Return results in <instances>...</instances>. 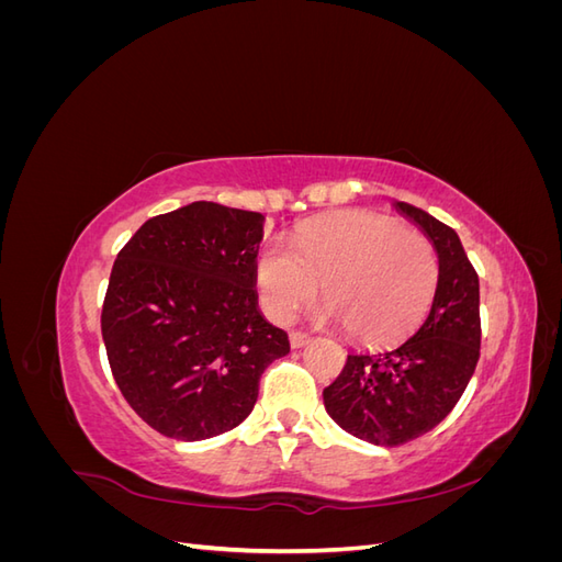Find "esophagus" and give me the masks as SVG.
<instances>
[{"label":"esophagus","mask_w":562,"mask_h":562,"mask_svg":"<svg viewBox=\"0 0 562 562\" xmlns=\"http://www.w3.org/2000/svg\"><path fill=\"white\" fill-rule=\"evenodd\" d=\"M307 342H310V335H304V333H291V347H293V349H302Z\"/></svg>","instance_id":"obj_1"}]
</instances>
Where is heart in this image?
Returning a JSON list of instances; mask_svg holds the SVG:
<instances>
[{
    "label": "heart",
    "instance_id": "b5f03b06",
    "mask_svg": "<svg viewBox=\"0 0 562 562\" xmlns=\"http://www.w3.org/2000/svg\"><path fill=\"white\" fill-rule=\"evenodd\" d=\"M255 277L269 318L288 321L323 283V318L342 321L359 342L389 345L427 312L438 262L431 244L396 220L347 213L302 227L291 248L267 246Z\"/></svg>",
    "mask_w": 562,
    "mask_h": 562
}]
</instances>
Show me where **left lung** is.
Returning <instances> with one entry per match:
<instances>
[{"label":"left lung","mask_w":562,"mask_h":562,"mask_svg":"<svg viewBox=\"0 0 562 562\" xmlns=\"http://www.w3.org/2000/svg\"><path fill=\"white\" fill-rule=\"evenodd\" d=\"M394 206L427 234L438 255L429 316L394 349L349 353L339 378L323 389L339 427L384 448L438 427L462 398L481 356V285L457 232L411 203Z\"/></svg>","instance_id":"obj_1"}]
</instances>
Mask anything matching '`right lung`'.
<instances>
[{"label": "right lung", "mask_w": 562, "mask_h": 562, "mask_svg": "<svg viewBox=\"0 0 562 562\" xmlns=\"http://www.w3.org/2000/svg\"><path fill=\"white\" fill-rule=\"evenodd\" d=\"M265 215L194 201L119 250L100 328L114 382L151 429L225 434L252 413L267 366L291 351L258 310Z\"/></svg>", "instance_id": "1"}]
</instances>
